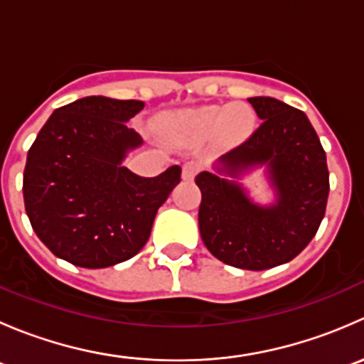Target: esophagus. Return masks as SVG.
I'll return each mask as SVG.
<instances>
[{
	"instance_id": "esophagus-1",
	"label": "esophagus",
	"mask_w": 364,
	"mask_h": 364,
	"mask_svg": "<svg viewBox=\"0 0 364 364\" xmlns=\"http://www.w3.org/2000/svg\"><path fill=\"white\" fill-rule=\"evenodd\" d=\"M200 168H203V161H199V160L185 161V164H183V179H186V181H192Z\"/></svg>"
}]
</instances>
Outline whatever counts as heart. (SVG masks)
<instances>
[{
	"label": "heart",
	"mask_w": 364,
	"mask_h": 364,
	"mask_svg": "<svg viewBox=\"0 0 364 364\" xmlns=\"http://www.w3.org/2000/svg\"><path fill=\"white\" fill-rule=\"evenodd\" d=\"M186 123L203 132L222 130L232 137L247 134L253 124V114L247 105H232V107H203L190 112Z\"/></svg>",
	"instance_id": "b5f03b06"
}]
</instances>
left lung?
Listing matches in <instances>:
<instances>
[{"label":"left lung","mask_w":364,"mask_h":364,"mask_svg":"<svg viewBox=\"0 0 364 364\" xmlns=\"http://www.w3.org/2000/svg\"><path fill=\"white\" fill-rule=\"evenodd\" d=\"M248 102L262 123L222 161L234 176L267 164L278 200L260 208L236 183L200 172L196 178L203 193L199 229L205 248L218 260L262 271L292 260L314 240L328 204L329 171L306 114L271 97Z\"/></svg>","instance_id":"8db88e82"}]
</instances>
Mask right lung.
<instances>
[{"label":"right lung","mask_w":364,"mask_h":364,"mask_svg":"<svg viewBox=\"0 0 364 364\" xmlns=\"http://www.w3.org/2000/svg\"><path fill=\"white\" fill-rule=\"evenodd\" d=\"M142 109L141 100L80 98L56 109L29 148L26 213L40 241L73 266L98 269L137 255L156 211L181 181L178 165L156 178L121 165L142 142L127 127Z\"/></svg>","instance_id":"add662e5"}]
</instances>
